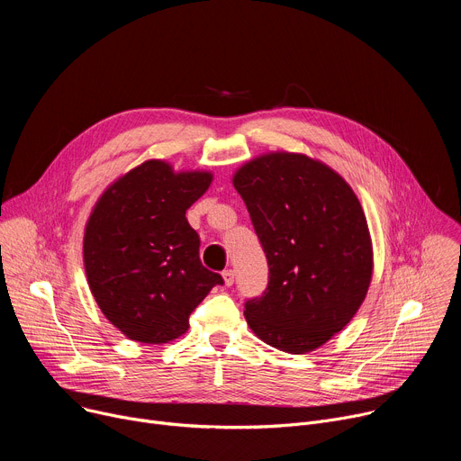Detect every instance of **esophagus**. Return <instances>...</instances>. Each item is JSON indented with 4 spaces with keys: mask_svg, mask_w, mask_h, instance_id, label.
<instances>
[{
    "mask_svg": "<svg viewBox=\"0 0 461 461\" xmlns=\"http://www.w3.org/2000/svg\"><path fill=\"white\" fill-rule=\"evenodd\" d=\"M222 279H224L226 286H231L235 283V272L233 270H224L222 272Z\"/></svg>",
    "mask_w": 461,
    "mask_h": 461,
    "instance_id": "1",
    "label": "esophagus"
}]
</instances>
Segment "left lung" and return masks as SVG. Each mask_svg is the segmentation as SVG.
<instances>
[{"instance_id": "left-lung-1", "label": "left lung", "mask_w": 461, "mask_h": 461, "mask_svg": "<svg viewBox=\"0 0 461 461\" xmlns=\"http://www.w3.org/2000/svg\"><path fill=\"white\" fill-rule=\"evenodd\" d=\"M233 185L267 253L268 286L246 299L251 330L274 348L310 352L341 332L372 277V244L352 187L304 155L270 153Z\"/></svg>"}]
</instances>
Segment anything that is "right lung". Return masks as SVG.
<instances>
[{
    "label": "right lung",
    "instance_id": "obj_1",
    "mask_svg": "<svg viewBox=\"0 0 461 461\" xmlns=\"http://www.w3.org/2000/svg\"><path fill=\"white\" fill-rule=\"evenodd\" d=\"M210 173H173L148 160L118 178L93 210L84 262L104 315L129 339L160 345L189 328L191 312L224 279L203 267L185 210Z\"/></svg>",
    "mask_w": 461,
    "mask_h": 461
}]
</instances>
